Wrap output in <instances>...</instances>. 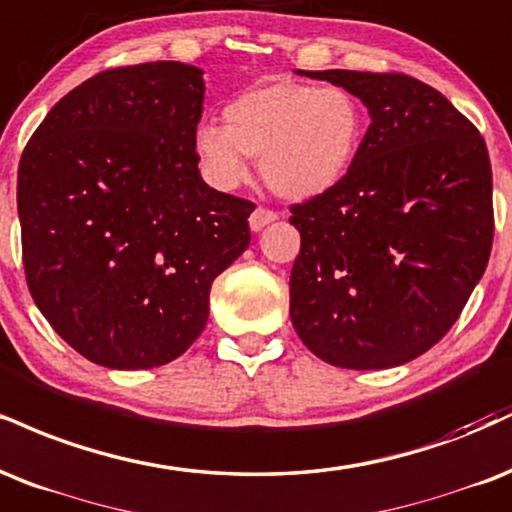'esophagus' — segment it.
<instances>
[{"label": "esophagus", "instance_id": "obj_1", "mask_svg": "<svg viewBox=\"0 0 512 512\" xmlns=\"http://www.w3.org/2000/svg\"><path fill=\"white\" fill-rule=\"evenodd\" d=\"M276 217H279V214L272 212V209L257 207L255 212L250 214V229H252V231H262L264 226L272 224V221H276Z\"/></svg>", "mask_w": 512, "mask_h": 512}]
</instances>
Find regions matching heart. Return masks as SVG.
I'll list each match as a JSON object with an SVG mask.
<instances>
[{
    "mask_svg": "<svg viewBox=\"0 0 512 512\" xmlns=\"http://www.w3.org/2000/svg\"><path fill=\"white\" fill-rule=\"evenodd\" d=\"M365 138V112L343 88L272 80L224 107V128L202 123L195 152L217 188L248 178L260 159L264 183L286 200H310L346 178Z\"/></svg>",
    "mask_w": 512,
    "mask_h": 512,
    "instance_id": "b5f03b06",
    "label": "heart"
}]
</instances>
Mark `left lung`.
I'll use <instances>...</instances> for the list:
<instances>
[{"mask_svg":"<svg viewBox=\"0 0 512 512\" xmlns=\"http://www.w3.org/2000/svg\"><path fill=\"white\" fill-rule=\"evenodd\" d=\"M298 73L360 97L372 123L346 178L291 205V322L329 365H405L448 334L489 262L486 143L439 90L405 73Z\"/></svg>","mask_w":512,"mask_h":512,"instance_id":"left-lung-1","label":"left lung"}]
</instances>
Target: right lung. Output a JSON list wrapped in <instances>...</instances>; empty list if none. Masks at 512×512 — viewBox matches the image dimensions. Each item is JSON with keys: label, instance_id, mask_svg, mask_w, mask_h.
Returning <instances> with one entry per match:
<instances>
[{"label": "right lung", "instance_id": "1", "mask_svg": "<svg viewBox=\"0 0 512 512\" xmlns=\"http://www.w3.org/2000/svg\"><path fill=\"white\" fill-rule=\"evenodd\" d=\"M205 83L181 61L97 73L49 109L18 164L23 269L73 350L147 369L193 346L212 281L250 245V200L197 169Z\"/></svg>", "mask_w": 512, "mask_h": 512}]
</instances>
